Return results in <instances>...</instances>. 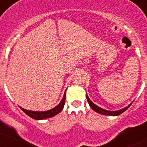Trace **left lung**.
I'll return each mask as SVG.
<instances>
[{
    "mask_svg": "<svg viewBox=\"0 0 147 147\" xmlns=\"http://www.w3.org/2000/svg\"><path fill=\"white\" fill-rule=\"evenodd\" d=\"M86 98H87V100H88V103H89V105L90 106V108H92V110H93L94 111H95L96 113H100V114H102V115H105V116H119V115L121 114L122 113H123V112L125 111H126V110L128 109V108H129V107L131 106V105L132 104V102H131L130 104H129L128 106L125 107V108H122V109L121 110H119V111H108V110H105V109H103V108H100V107L98 106V105H96L95 104H94L93 102H92V101L90 100L89 97L87 95V93H86Z\"/></svg>",
    "mask_w": 147,
    "mask_h": 147,
    "instance_id": "8db88e82",
    "label": "left lung"
}]
</instances>
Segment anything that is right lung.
<instances>
[{
  "mask_svg": "<svg viewBox=\"0 0 147 147\" xmlns=\"http://www.w3.org/2000/svg\"><path fill=\"white\" fill-rule=\"evenodd\" d=\"M66 90L65 91L63 98H62L60 102L57 106H55V108L46 111H28V110L24 109V108H21V107H20V108H21V109L26 114L28 115V116H30L32 119H35V120H42V119L52 118L57 115L59 113H60L61 111L63 109L65 102V98H66Z\"/></svg>",
  "mask_w": 147,
  "mask_h": 147,
  "instance_id": "right-lung-1",
  "label": "right lung"
}]
</instances>
